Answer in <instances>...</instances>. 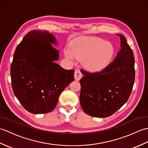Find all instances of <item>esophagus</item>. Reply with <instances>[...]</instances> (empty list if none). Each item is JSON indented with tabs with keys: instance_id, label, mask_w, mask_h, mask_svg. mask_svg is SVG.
Instances as JSON below:
<instances>
[{
	"instance_id": "obj_1",
	"label": "esophagus",
	"mask_w": 148,
	"mask_h": 148,
	"mask_svg": "<svg viewBox=\"0 0 148 148\" xmlns=\"http://www.w3.org/2000/svg\"><path fill=\"white\" fill-rule=\"evenodd\" d=\"M82 76H83V74H81L80 70H79V69H76V70L75 71V73H74L75 79L76 81H79L81 78L82 77Z\"/></svg>"
}]
</instances>
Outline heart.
Masks as SVG:
<instances>
[{
	"instance_id": "1",
	"label": "heart",
	"mask_w": 148,
	"mask_h": 148,
	"mask_svg": "<svg viewBox=\"0 0 148 148\" xmlns=\"http://www.w3.org/2000/svg\"><path fill=\"white\" fill-rule=\"evenodd\" d=\"M65 56L68 59L81 58V64L90 71H100L108 66L114 54L111 43L96 37H88L72 41L71 48H66Z\"/></svg>"
}]
</instances>
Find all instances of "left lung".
I'll list each match as a JSON object with an SVG mask.
<instances>
[{"label": "left lung", "mask_w": 148, "mask_h": 148, "mask_svg": "<svg viewBox=\"0 0 148 148\" xmlns=\"http://www.w3.org/2000/svg\"><path fill=\"white\" fill-rule=\"evenodd\" d=\"M114 61L103 70L89 72L81 69L80 103L86 114L97 118L111 116L127 102L135 81V59L125 37Z\"/></svg>", "instance_id": "8db88e82"}]
</instances>
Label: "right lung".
I'll list each match as a JSON object with an SVG mask.
<instances>
[{
	"mask_svg": "<svg viewBox=\"0 0 148 148\" xmlns=\"http://www.w3.org/2000/svg\"><path fill=\"white\" fill-rule=\"evenodd\" d=\"M56 39L48 31L27 33L16 49L11 65L12 90L27 111L33 114L52 111L59 96L74 80V71L56 64Z\"/></svg>",
	"mask_w": 148,
	"mask_h": 148,
	"instance_id": "add662e5",
	"label": "right lung"
}]
</instances>
